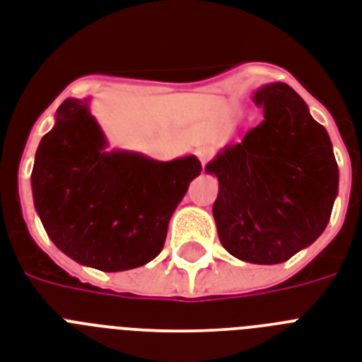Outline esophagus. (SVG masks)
<instances>
[{
	"label": "esophagus",
	"instance_id": "34e87169",
	"mask_svg": "<svg viewBox=\"0 0 362 362\" xmlns=\"http://www.w3.org/2000/svg\"><path fill=\"white\" fill-rule=\"evenodd\" d=\"M195 154H197V158L201 160L202 165H204V163H206V161L211 158L214 151H211L210 146H199V148H197V151H195Z\"/></svg>",
	"mask_w": 362,
	"mask_h": 362
}]
</instances>
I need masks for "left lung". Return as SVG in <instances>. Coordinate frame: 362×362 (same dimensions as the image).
<instances>
[{
    "label": "left lung",
    "instance_id": "8db88e82",
    "mask_svg": "<svg viewBox=\"0 0 362 362\" xmlns=\"http://www.w3.org/2000/svg\"><path fill=\"white\" fill-rule=\"evenodd\" d=\"M264 120L223 146L204 171L217 176L211 214L232 257L281 264L322 236L339 195V165L324 126L286 83L252 93Z\"/></svg>",
    "mask_w": 362,
    "mask_h": 362
}]
</instances>
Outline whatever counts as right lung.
<instances>
[{
    "instance_id": "right-lung-1",
    "label": "right lung",
    "mask_w": 362,
    "mask_h": 362,
    "mask_svg": "<svg viewBox=\"0 0 362 362\" xmlns=\"http://www.w3.org/2000/svg\"><path fill=\"white\" fill-rule=\"evenodd\" d=\"M89 98H66L35 154L31 189L42 227L59 251L100 272L145 266L163 249L173 211L202 165L107 151Z\"/></svg>"
}]
</instances>
